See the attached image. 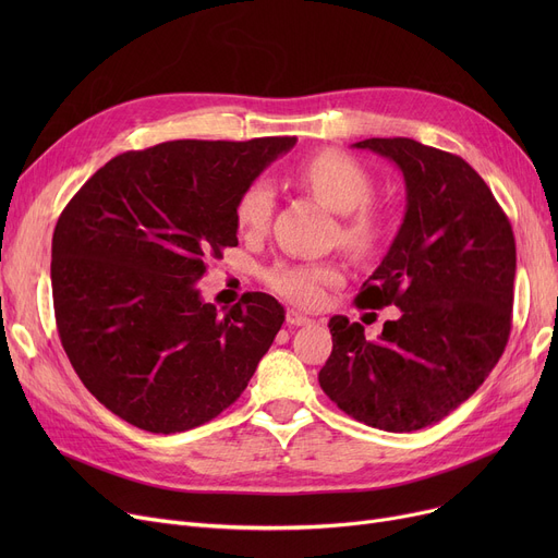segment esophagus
Instances as JSON below:
<instances>
[{
	"mask_svg": "<svg viewBox=\"0 0 558 558\" xmlns=\"http://www.w3.org/2000/svg\"><path fill=\"white\" fill-rule=\"evenodd\" d=\"M287 324L289 326H312L314 318H310L307 314H303L299 310H287Z\"/></svg>",
	"mask_w": 558,
	"mask_h": 558,
	"instance_id": "34e87169",
	"label": "esophagus"
}]
</instances>
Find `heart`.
I'll return each instance as SVG.
<instances>
[{
    "mask_svg": "<svg viewBox=\"0 0 558 558\" xmlns=\"http://www.w3.org/2000/svg\"><path fill=\"white\" fill-rule=\"evenodd\" d=\"M299 183L339 213V240L357 255L379 248L387 232V217L371 198L373 175L368 169L341 151H320L307 158L299 171ZM276 210V190L269 181L255 179L234 201V223L244 234H264ZM267 284L291 303L316 305L326 287L343 280L341 269L330 262H280L264 274Z\"/></svg>",
    "mask_w": 558,
    "mask_h": 558,
    "instance_id": "obj_1",
    "label": "heart"
}]
</instances>
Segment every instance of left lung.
I'll return each instance as SVG.
<instances>
[{"label":"left lung","instance_id":"8db88e82","mask_svg":"<svg viewBox=\"0 0 558 558\" xmlns=\"http://www.w3.org/2000/svg\"><path fill=\"white\" fill-rule=\"evenodd\" d=\"M393 160L407 185L396 240L362 284L360 307H400L375 341L330 318L326 396L360 423L414 432L471 398L511 335L515 240L509 217L463 158L409 137L355 144Z\"/></svg>","mask_w":558,"mask_h":558}]
</instances>
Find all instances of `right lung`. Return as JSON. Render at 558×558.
<instances>
[{"instance_id": "1", "label": "right lung", "mask_w": 558, "mask_h": 558, "mask_svg": "<svg viewBox=\"0 0 558 558\" xmlns=\"http://www.w3.org/2000/svg\"><path fill=\"white\" fill-rule=\"evenodd\" d=\"M296 137L175 140L106 162L51 240L56 328L90 391L122 421L175 434L242 396L282 305L248 291L223 314L196 282L238 246L234 201Z\"/></svg>"}]
</instances>
